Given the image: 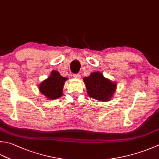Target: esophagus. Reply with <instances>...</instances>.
<instances>
[{
  "label": "esophagus",
  "mask_w": 159,
  "mask_h": 159,
  "mask_svg": "<svg viewBox=\"0 0 159 159\" xmlns=\"http://www.w3.org/2000/svg\"><path fill=\"white\" fill-rule=\"evenodd\" d=\"M74 77L76 78V79H80V74L79 73L74 74Z\"/></svg>",
  "instance_id": "esophagus-1"
}]
</instances>
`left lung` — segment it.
I'll return each mask as SVG.
<instances>
[{
  "mask_svg": "<svg viewBox=\"0 0 159 159\" xmlns=\"http://www.w3.org/2000/svg\"><path fill=\"white\" fill-rule=\"evenodd\" d=\"M87 92L90 97L100 101H108L116 91V83L106 79L99 71L90 74L83 79Z\"/></svg>",
  "mask_w": 159,
  "mask_h": 159,
  "instance_id": "8db88e82",
  "label": "left lung"
}]
</instances>
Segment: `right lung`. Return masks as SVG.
<instances>
[{
	"label": "right lung",
	"instance_id": "1",
	"mask_svg": "<svg viewBox=\"0 0 159 159\" xmlns=\"http://www.w3.org/2000/svg\"><path fill=\"white\" fill-rule=\"evenodd\" d=\"M67 78L62 76L58 71L53 70L51 75L39 85V91L49 100H54L63 95V88Z\"/></svg>",
	"mask_w": 159,
	"mask_h": 159
}]
</instances>
